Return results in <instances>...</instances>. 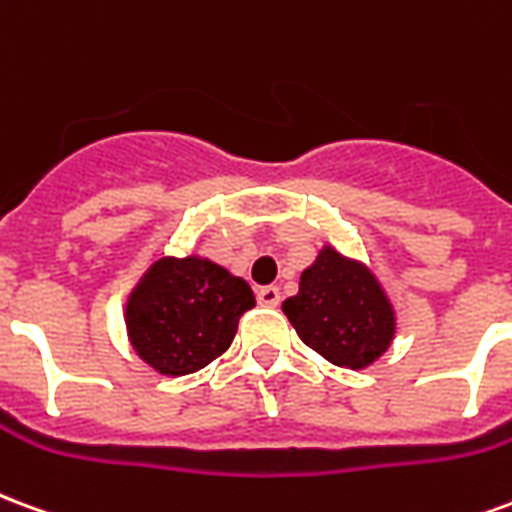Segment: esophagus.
I'll list each match as a JSON object with an SVG mask.
<instances>
[{"instance_id":"obj_1","label":"esophagus","mask_w":512,"mask_h":512,"mask_svg":"<svg viewBox=\"0 0 512 512\" xmlns=\"http://www.w3.org/2000/svg\"><path fill=\"white\" fill-rule=\"evenodd\" d=\"M257 301H260V307H277L279 304V288L274 285H266V288L257 290Z\"/></svg>"}]
</instances>
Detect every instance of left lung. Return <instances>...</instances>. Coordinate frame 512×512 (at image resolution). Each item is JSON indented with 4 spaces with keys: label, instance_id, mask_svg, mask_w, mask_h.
I'll return each instance as SVG.
<instances>
[{
    "label": "left lung",
    "instance_id": "1",
    "mask_svg": "<svg viewBox=\"0 0 512 512\" xmlns=\"http://www.w3.org/2000/svg\"><path fill=\"white\" fill-rule=\"evenodd\" d=\"M304 345L348 370H365L392 345L397 315L384 285L362 260L326 244L301 271L299 293L282 301Z\"/></svg>",
    "mask_w": 512,
    "mask_h": 512
}]
</instances>
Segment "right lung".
Returning <instances> with one entry per match:
<instances>
[{"label": "right lung", "instance_id": "1", "mask_svg": "<svg viewBox=\"0 0 512 512\" xmlns=\"http://www.w3.org/2000/svg\"><path fill=\"white\" fill-rule=\"evenodd\" d=\"M255 307L246 279L208 257H158L128 293L123 321L136 356L161 376H189L230 348Z\"/></svg>", "mask_w": 512, "mask_h": 512}]
</instances>
